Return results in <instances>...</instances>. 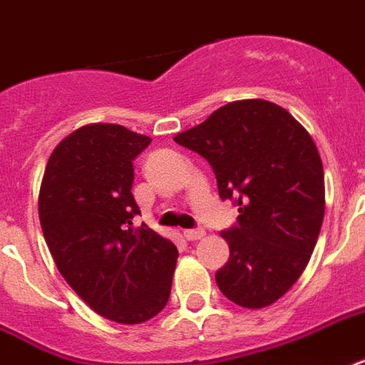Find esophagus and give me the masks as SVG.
Here are the masks:
<instances>
[{
    "instance_id": "1",
    "label": "esophagus",
    "mask_w": 365,
    "mask_h": 365,
    "mask_svg": "<svg viewBox=\"0 0 365 365\" xmlns=\"http://www.w3.org/2000/svg\"><path fill=\"white\" fill-rule=\"evenodd\" d=\"M205 235H207V232L201 230V227H197V230H185V232H183V237L187 239V241H199V239H202Z\"/></svg>"
}]
</instances>
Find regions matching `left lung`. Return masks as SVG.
<instances>
[{
	"instance_id": "left-lung-1",
	"label": "left lung",
	"mask_w": 365,
	"mask_h": 365,
	"mask_svg": "<svg viewBox=\"0 0 365 365\" xmlns=\"http://www.w3.org/2000/svg\"><path fill=\"white\" fill-rule=\"evenodd\" d=\"M174 141L207 158L220 197L239 207L237 226L222 232L230 260L216 272L220 291L250 310L274 304L304 272L324 222V164L314 139L279 105L243 99Z\"/></svg>"
}]
</instances>
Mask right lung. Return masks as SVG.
I'll return each instance as SVG.
<instances>
[{
	"instance_id": "1",
	"label": "right lung",
	"mask_w": 365,
	"mask_h": 365,
	"mask_svg": "<svg viewBox=\"0 0 365 365\" xmlns=\"http://www.w3.org/2000/svg\"><path fill=\"white\" fill-rule=\"evenodd\" d=\"M151 138L118 124H88L47 160L38 212L61 275L93 312L116 324L155 318L170 297L178 249L151 227H132V160Z\"/></svg>"
}]
</instances>
